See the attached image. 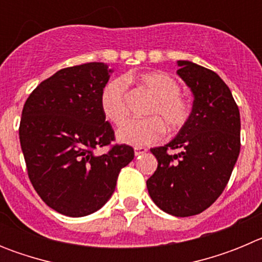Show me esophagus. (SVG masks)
Segmentation results:
<instances>
[{"label": "esophagus", "mask_w": 262, "mask_h": 262, "mask_svg": "<svg viewBox=\"0 0 262 262\" xmlns=\"http://www.w3.org/2000/svg\"><path fill=\"white\" fill-rule=\"evenodd\" d=\"M147 151H148V149L145 147H135V156L136 157L140 156V155L145 154Z\"/></svg>", "instance_id": "34e87169"}]
</instances>
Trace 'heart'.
Instances as JSON below:
<instances>
[{"instance_id": "heart-1", "label": "heart", "mask_w": 262, "mask_h": 262, "mask_svg": "<svg viewBox=\"0 0 262 262\" xmlns=\"http://www.w3.org/2000/svg\"><path fill=\"white\" fill-rule=\"evenodd\" d=\"M143 86L155 97L148 108L147 119H133L117 131L118 142L133 147H144L159 142L164 135V124L169 131L180 129L190 117V105L180 96V85L165 72H149L139 77ZM101 110L111 123L122 124L127 118L126 84L111 80L101 92Z\"/></svg>"}]
</instances>
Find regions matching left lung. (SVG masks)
<instances>
[{"label": "left lung", "instance_id": "1", "mask_svg": "<svg viewBox=\"0 0 262 262\" xmlns=\"http://www.w3.org/2000/svg\"><path fill=\"white\" fill-rule=\"evenodd\" d=\"M177 75L194 97L190 117L163 147L152 148L156 172L147 180L157 207L173 216L201 214L217 200L240 154V113L215 72L177 60ZM168 149H180L170 155Z\"/></svg>", "mask_w": 262, "mask_h": 262}]
</instances>
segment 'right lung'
Returning <instances> with one entry per match:
<instances>
[{"mask_svg": "<svg viewBox=\"0 0 262 262\" xmlns=\"http://www.w3.org/2000/svg\"><path fill=\"white\" fill-rule=\"evenodd\" d=\"M113 69L88 62L56 72L23 106L19 140L30 181L51 209L67 216L93 214L110 200L133 147L114 145V131L101 110V92Z\"/></svg>", "mask_w": 262, "mask_h": 262, "instance_id": "1", "label": "right lung"}]
</instances>
